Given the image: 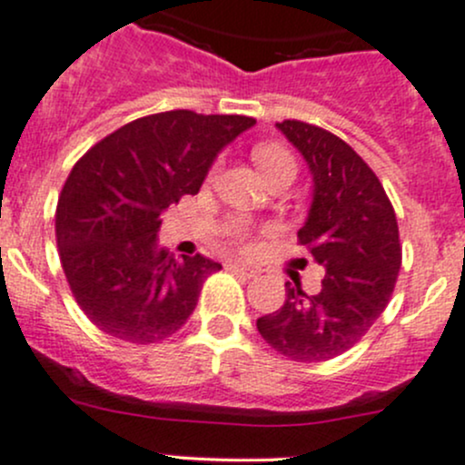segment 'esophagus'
<instances>
[{
	"instance_id": "34e87169",
	"label": "esophagus",
	"mask_w": 465,
	"mask_h": 465,
	"mask_svg": "<svg viewBox=\"0 0 465 465\" xmlns=\"http://www.w3.org/2000/svg\"><path fill=\"white\" fill-rule=\"evenodd\" d=\"M227 270L233 272V273H241V276H245V278H258L256 270H252V267H247V265H238V262H233V265H227Z\"/></svg>"
}]
</instances>
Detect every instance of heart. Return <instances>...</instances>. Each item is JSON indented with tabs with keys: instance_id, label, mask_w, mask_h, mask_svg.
Returning <instances> with one entry per match:
<instances>
[{
	"instance_id": "1",
	"label": "heart",
	"mask_w": 465,
	"mask_h": 465,
	"mask_svg": "<svg viewBox=\"0 0 465 465\" xmlns=\"http://www.w3.org/2000/svg\"><path fill=\"white\" fill-rule=\"evenodd\" d=\"M253 160H256L258 167L265 173V178H270V175L285 169L296 171L294 155L281 144H258L256 149H253ZM224 236H227V241L232 242L233 247L241 249V252H253V229L245 218H233L232 223L224 227Z\"/></svg>"
}]
</instances>
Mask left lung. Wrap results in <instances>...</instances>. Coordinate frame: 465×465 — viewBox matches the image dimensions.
<instances>
[{"label": "left lung", "mask_w": 465, "mask_h": 465, "mask_svg": "<svg viewBox=\"0 0 465 465\" xmlns=\"http://www.w3.org/2000/svg\"><path fill=\"white\" fill-rule=\"evenodd\" d=\"M276 126L314 178L298 242L325 267V278L319 294L287 282L281 310L261 316L256 327L278 354L316 363L354 348L392 298L401 270L397 213L374 171L345 140L301 120Z\"/></svg>", "instance_id": "8db88e82"}]
</instances>
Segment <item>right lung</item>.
I'll return each mask as SVG.
<instances>
[{
  "instance_id": "obj_1",
  "label": "right lung",
  "mask_w": 465,
  "mask_h": 465,
  "mask_svg": "<svg viewBox=\"0 0 465 465\" xmlns=\"http://www.w3.org/2000/svg\"><path fill=\"white\" fill-rule=\"evenodd\" d=\"M253 124L164 111L120 126L77 160L57 200L55 238L68 287L97 330L149 345L187 322L220 262L158 249L160 213L198 193L220 149Z\"/></svg>"
}]
</instances>
